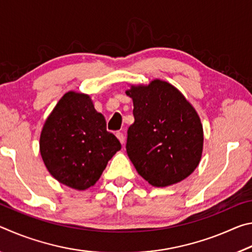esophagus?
Wrapping results in <instances>:
<instances>
[{
	"instance_id": "1",
	"label": "esophagus",
	"mask_w": 252,
	"mask_h": 252,
	"mask_svg": "<svg viewBox=\"0 0 252 252\" xmlns=\"http://www.w3.org/2000/svg\"><path fill=\"white\" fill-rule=\"evenodd\" d=\"M116 135H117V138L119 139V141L121 142V144H123V143L126 142V136H125V134L122 133V132H117Z\"/></svg>"
}]
</instances>
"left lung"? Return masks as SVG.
<instances>
[{"mask_svg":"<svg viewBox=\"0 0 252 252\" xmlns=\"http://www.w3.org/2000/svg\"><path fill=\"white\" fill-rule=\"evenodd\" d=\"M134 122L127 129L126 153L138 173L153 187L185 180L198 167L203 127L193 105L167 81L131 84Z\"/></svg>","mask_w":252,"mask_h":252,"instance_id":"obj_1","label":"left lung"}]
</instances>
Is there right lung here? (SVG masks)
Wrapping results in <instances>:
<instances>
[{
	"instance_id": "add662e5",
	"label": "right lung",
	"mask_w": 252,
	"mask_h": 252,
	"mask_svg": "<svg viewBox=\"0 0 252 252\" xmlns=\"http://www.w3.org/2000/svg\"><path fill=\"white\" fill-rule=\"evenodd\" d=\"M121 149L106 131L91 96L69 91L49 114L40 135V153L55 180L75 190L95 185L109 160Z\"/></svg>"
}]
</instances>
